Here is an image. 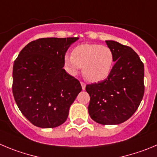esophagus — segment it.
Masks as SVG:
<instances>
[{"label": "esophagus", "instance_id": "obj_1", "mask_svg": "<svg viewBox=\"0 0 157 157\" xmlns=\"http://www.w3.org/2000/svg\"><path fill=\"white\" fill-rule=\"evenodd\" d=\"M80 84H81V87H82V89L83 90H85L86 88V84L83 82H80Z\"/></svg>", "mask_w": 157, "mask_h": 157}]
</instances>
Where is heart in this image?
<instances>
[{
	"mask_svg": "<svg viewBox=\"0 0 157 157\" xmlns=\"http://www.w3.org/2000/svg\"><path fill=\"white\" fill-rule=\"evenodd\" d=\"M115 55L111 48L98 44H82L64 56V63L70 74L76 75L82 67L83 77L90 82L105 80L112 72Z\"/></svg>",
	"mask_w": 157,
	"mask_h": 157,
	"instance_id": "heart-1",
	"label": "heart"
}]
</instances>
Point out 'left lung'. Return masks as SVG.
Returning a JSON list of instances; mask_svg holds the SVG:
<instances>
[{"mask_svg": "<svg viewBox=\"0 0 157 157\" xmlns=\"http://www.w3.org/2000/svg\"><path fill=\"white\" fill-rule=\"evenodd\" d=\"M115 55V65L105 80L87 84L90 118L101 125H118L139 108L144 94V64L128 45L105 41Z\"/></svg>", "mask_w": 157, "mask_h": 157, "instance_id": "left-lung-1", "label": "left lung"}]
</instances>
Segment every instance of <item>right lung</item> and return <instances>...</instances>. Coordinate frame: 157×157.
I'll return each instance as SVG.
<instances>
[{"label": "right lung", "mask_w": 157, "mask_h": 157, "mask_svg": "<svg viewBox=\"0 0 157 157\" xmlns=\"http://www.w3.org/2000/svg\"><path fill=\"white\" fill-rule=\"evenodd\" d=\"M77 39H36L26 45L14 60V100L23 115L36 126L48 128L62 125L81 91L80 81L63 69L66 52Z\"/></svg>", "instance_id": "obj_1"}]
</instances>
